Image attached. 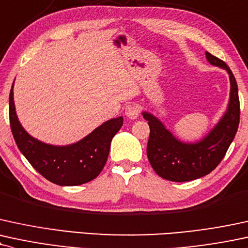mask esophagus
Listing matches in <instances>:
<instances>
[{
	"instance_id": "1",
	"label": "esophagus",
	"mask_w": 248,
	"mask_h": 248,
	"mask_svg": "<svg viewBox=\"0 0 248 248\" xmlns=\"http://www.w3.org/2000/svg\"><path fill=\"white\" fill-rule=\"evenodd\" d=\"M140 112H141V108L136 104H130V105L126 106V108H124V114L129 119H136L140 115Z\"/></svg>"
}]
</instances>
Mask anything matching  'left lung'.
Returning <instances> with one entry per match:
<instances>
[{
    "label": "left lung",
    "instance_id": "8db88e82",
    "mask_svg": "<svg viewBox=\"0 0 248 248\" xmlns=\"http://www.w3.org/2000/svg\"><path fill=\"white\" fill-rule=\"evenodd\" d=\"M205 56L209 63L228 71L231 84L228 109L207 136L196 143H184L175 139L156 116L142 113L150 127L148 159L155 172L166 180L184 183L209 174L224 158L239 126L240 104L233 74L220 59L208 52Z\"/></svg>",
    "mask_w": 248,
    "mask_h": 248
}]
</instances>
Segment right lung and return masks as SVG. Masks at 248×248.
I'll return each instance as SVG.
<instances>
[{"label":"right lung","instance_id":"add662e5","mask_svg":"<svg viewBox=\"0 0 248 248\" xmlns=\"http://www.w3.org/2000/svg\"><path fill=\"white\" fill-rule=\"evenodd\" d=\"M14 84L9 95V119L15 142L29 163L59 186H77L97 178L105 166L111 141L124 124V118L111 119L80 141L65 147L46 144L29 135L16 115Z\"/></svg>","mask_w":248,"mask_h":248}]
</instances>
